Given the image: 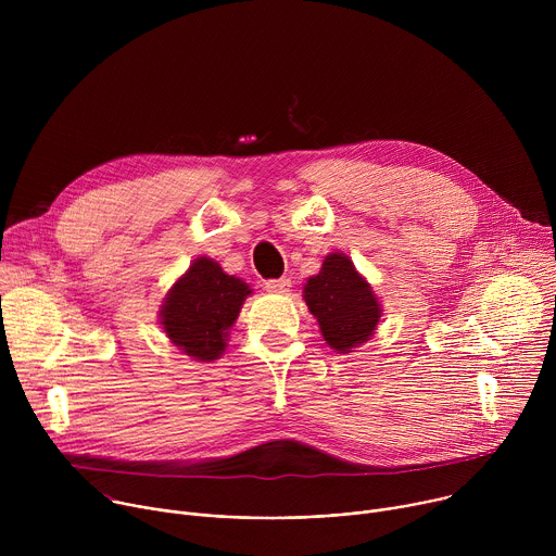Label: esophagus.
Instances as JSON below:
<instances>
[{"instance_id": "esophagus-1", "label": "esophagus", "mask_w": 556, "mask_h": 556, "mask_svg": "<svg viewBox=\"0 0 556 556\" xmlns=\"http://www.w3.org/2000/svg\"><path fill=\"white\" fill-rule=\"evenodd\" d=\"M264 288H266L268 292L283 294V292L290 290V279H286V277H281V279H268V281H264Z\"/></svg>"}]
</instances>
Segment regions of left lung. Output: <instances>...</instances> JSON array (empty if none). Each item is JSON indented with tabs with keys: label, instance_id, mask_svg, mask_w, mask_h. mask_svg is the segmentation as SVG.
Listing matches in <instances>:
<instances>
[{
	"label": "left lung",
	"instance_id": "obj_1",
	"mask_svg": "<svg viewBox=\"0 0 556 556\" xmlns=\"http://www.w3.org/2000/svg\"><path fill=\"white\" fill-rule=\"evenodd\" d=\"M307 309L319 321L326 343L339 354L371 339L380 321V303L365 277L343 253H330L319 275L303 286Z\"/></svg>",
	"mask_w": 556,
	"mask_h": 556
}]
</instances>
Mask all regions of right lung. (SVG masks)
<instances>
[{"label": "right lung", "mask_w": 556, "mask_h": 556, "mask_svg": "<svg viewBox=\"0 0 556 556\" xmlns=\"http://www.w3.org/2000/svg\"><path fill=\"white\" fill-rule=\"evenodd\" d=\"M251 292L249 283L226 275L217 262L198 257L167 292L161 324L187 356L211 363L224 354L228 330Z\"/></svg>", "instance_id": "1"}]
</instances>
